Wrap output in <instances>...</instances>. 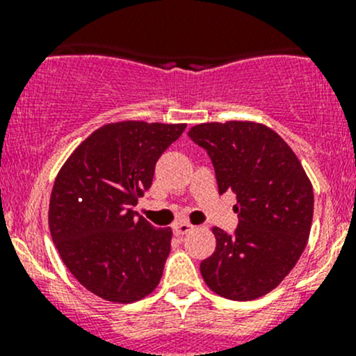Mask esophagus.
<instances>
[{"label":"esophagus","instance_id":"34e87169","mask_svg":"<svg viewBox=\"0 0 356 356\" xmlns=\"http://www.w3.org/2000/svg\"><path fill=\"white\" fill-rule=\"evenodd\" d=\"M193 229V225L189 224V222H177V224H174V232L177 236H184L188 234L189 231Z\"/></svg>","mask_w":356,"mask_h":356}]
</instances>
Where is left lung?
<instances>
[{"label": "left lung", "instance_id": "obj_1", "mask_svg": "<svg viewBox=\"0 0 356 356\" xmlns=\"http://www.w3.org/2000/svg\"><path fill=\"white\" fill-rule=\"evenodd\" d=\"M189 138L207 149L218 193H236L234 234L213 227L217 246L200 270L213 293L250 301L270 293L300 260L314 217V189L288 143L257 122L195 125Z\"/></svg>", "mask_w": 356, "mask_h": 356}]
</instances>
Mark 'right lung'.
<instances>
[{
  "label": "right lung",
  "mask_w": 356,
  "mask_h": 356,
  "mask_svg": "<svg viewBox=\"0 0 356 356\" xmlns=\"http://www.w3.org/2000/svg\"><path fill=\"white\" fill-rule=\"evenodd\" d=\"M186 124L125 120L92 132L68 156L49 200V232L75 279L113 303L148 296L170 253V229L132 207L152 188L161 153Z\"/></svg>",
  "instance_id": "obj_1"
}]
</instances>
